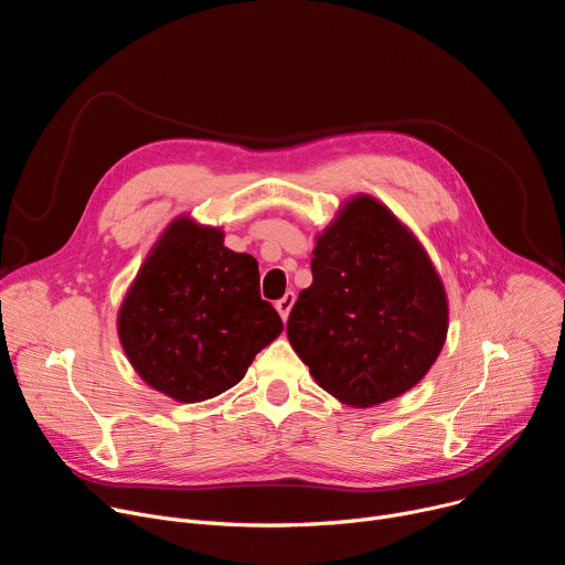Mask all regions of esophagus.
<instances>
[{"instance_id": "34e87169", "label": "esophagus", "mask_w": 565, "mask_h": 565, "mask_svg": "<svg viewBox=\"0 0 565 565\" xmlns=\"http://www.w3.org/2000/svg\"><path fill=\"white\" fill-rule=\"evenodd\" d=\"M292 303H295V292L292 290H288L281 299H277V303H275V308H277V312L281 315V319L286 321L288 319V315H290V308H292Z\"/></svg>"}]
</instances>
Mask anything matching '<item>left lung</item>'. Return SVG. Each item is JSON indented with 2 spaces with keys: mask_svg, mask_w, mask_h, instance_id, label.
<instances>
[{
  "mask_svg": "<svg viewBox=\"0 0 565 565\" xmlns=\"http://www.w3.org/2000/svg\"><path fill=\"white\" fill-rule=\"evenodd\" d=\"M312 284L288 340L315 382L351 407L416 386L447 338L443 281L418 238L371 196L351 199L317 236Z\"/></svg>",
  "mask_w": 565,
  "mask_h": 565,
  "instance_id": "obj_1",
  "label": "left lung"
}]
</instances>
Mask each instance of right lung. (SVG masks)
I'll return each mask as SVG.
<instances>
[{
    "mask_svg": "<svg viewBox=\"0 0 565 565\" xmlns=\"http://www.w3.org/2000/svg\"><path fill=\"white\" fill-rule=\"evenodd\" d=\"M281 329L259 295L257 259L232 253L218 227L188 216L160 236L118 312L136 373L179 402L210 399L244 380Z\"/></svg>",
    "mask_w": 565,
    "mask_h": 565,
    "instance_id": "right-lung-1",
    "label": "right lung"
}]
</instances>
